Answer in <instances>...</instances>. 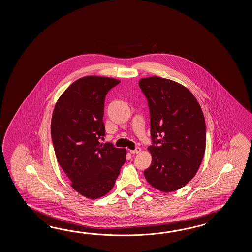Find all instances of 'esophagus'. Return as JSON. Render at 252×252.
<instances>
[{"label":"esophagus","mask_w":252,"mask_h":252,"mask_svg":"<svg viewBox=\"0 0 252 252\" xmlns=\"http://www.w3.org/2000/svg\"><path fill=\"white\" fill-rule=\"evenodd\" d=\"M140 148L139 147H136L134 150H129L130 151V153L131 154H137V153H139V152H140Z\"/></svg>","instance_id":"34e87169"}]
</instances>
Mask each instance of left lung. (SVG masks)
I'll use <instances>...</instances> for the list:
<instances>
[{
  "label": "left lung",
  "instance_id": "8db88e82",
  "mask_svg": "<svg viewBox=\"0 0 252 252\" xmlns=\"http://www.w3.org/2000/svg\"><path fill=\"white\" fill-rule=\"evenodd\" d=\"M150 116L152 162L147 181L162 192L186 186L198 170L206 144L204 113L193 94L182 85L158 76L142 78Z\"/></svg>",
  "mask_w": 252,
  "mask_h": 252
}]
</instances>
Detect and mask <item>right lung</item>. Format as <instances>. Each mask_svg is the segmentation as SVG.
Returning a JSON list of instances; mask_svg holds the SVG:
<instances>
[{
    "label": "right lung",
    "instance_id": "add662e5",
    "mask_svg": "<svg viewBox=\"0 0 252 252\" xmlns=\"http://www.w3.org/2000/svg\"><path fill=\"white\" fill-rule=\"evenodd\" d=\"M120 81L85 76L74 82L60 96L51 120V137L59 165L71 187L87 198L109 193L126 161V150L102 144L104 101Z\"/></svg>",
    "mask_w": 252,
    "mask_h": 252
}]
</instances>
